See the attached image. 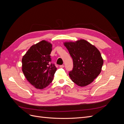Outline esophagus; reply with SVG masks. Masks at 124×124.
Returning <instances> with one entry per match:
<instances>
[{
    "mask_svg": "<svg viewBox=\"0 0 124 124\" xmlns=\"http://www.w3.org/2000/svg\"><path fill=\"white\" fill-rule=\"evenodd\" d=\"M59 67H60V68H63V67H64V65H60V66H59Z\"/></svg>",
    "mask_w": 124,
    "mask_h": 124,
    "instance_id": "esophagus-1",
    "label": "esophagus"
}]
</instances>
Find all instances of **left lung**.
Wrapping results in <instances>:
<instances>
[{
	"mask_svg": "<svg viewBox=\"0 0 124 124\" xmlns=\"http://www.w3.org/2000/svg\"><path fill=\"white\" fill-rule=\"evenodd\" d=\"M63 44L73 59V69L69 73L71 80L82 87L92 83L100 73L103 63L99 51L84 39Z\"/></svg>",
	"mask_w": 124,
	"mask_h": 124,
	"instance_id": "8db88e82",
	"label": "left lung"
}]
</instances>
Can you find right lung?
Instances as JSON below:
<instances>
[{"label": "right lung", "mask_w": 124, "mask_h": 124, "mask_svg": "<svg viewBox=\"0 0 124 124\" xmlns=\"http://www.w3.org/2000/svg\"><path fill=\"white\" fill-rule=\"evenodd\" d=\"M52 45L42 40L33 45L22 58V71L26 79L36 88L43 89L53 80L57 68L51 62Z\"/></svg>", "instance_id": "right-lung-1"}]
</instances>
